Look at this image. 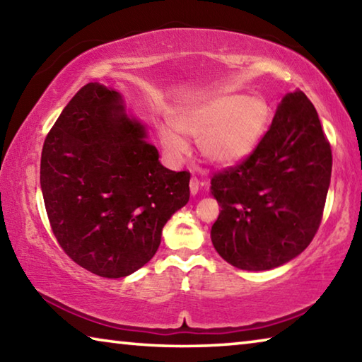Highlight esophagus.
Wrapping results in <instances>:
<instances>
[{"label": "esophagus", "instance_id": "obj_1", "mask_svg": "<svg viewBox=\"0 0 362 362\" xmlns=\"http://www.w3.org/2000/svg\"><path fill=\"white\" fill-rule=\"evenodd\" d=\"M189 192H192V194H196L199 192V182L196 177H192V179H189Z\"/></svg>", "mask_w": 362, "mask_h": 362}]
</instances>
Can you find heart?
Wrapping results in <instances>:
<instances>
[{"instance_id": "obj_1", "label": "heart", "mask_w": 362, "mask_h": 362, "mask_svg": "<svg viewBox=\"0 0 362 362\" xmlns=\"http://www.w3.org/2000/svg\"><path fill=\"white\" fill-rule=\"evenodd\" d=\"M269 110L259 97L212 94L193 100L175 112L173 122L159 124V139L170 156L188 153L182 136L199 139V150L211 164L230 168L246 159L267 131Z\"/></svg>"}]
</instances>
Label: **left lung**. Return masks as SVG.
Segmentation results:
<instances>
[{
  "mask_svg": "<svg viewBox=\"0 0 362 362\" xmlns=\"http://www.w3.org/2000/svg\"><path fill=\"white\" fill-rule=\"evenodd\" d=\"M330 173L332 151L316 108L302 90L287 94L255 150L212 177L222 207L211 230L218 255L249 272L296 259L320 228Z\"/></svg>",
  "mask_w": 362,
  "mask_h": 362,
  "instance_id": "obj_1",
  "label": "left lung"
}]
</instances>
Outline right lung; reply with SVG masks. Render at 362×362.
<instances>
[{
	"label": "right lung",
	"instance_id": "add662e5",
	"mask_svg": "<svg viewBox=\"0 0 362 362\" xmlns=\"http://www.w3.org/2000/svg\"><path fill=\"white\" fill-rule=\"evenodd\" d=\"M119 93L78 90L42 145L40 183L49 223L70 259L124 278L156 254L163 226L189 199V173L159 163Z\"/></svg>",
	"mask_w": 362,
	"mask_h": 362
}]
</instances>
